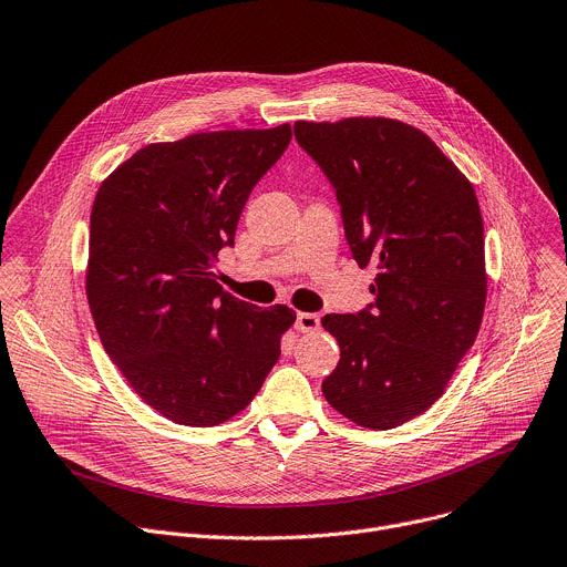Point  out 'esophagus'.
Segmentation results:
<instances>
[{
    "mask_svg": "<svg viewBox=\"0 0 567 567\" xmlns=\"http://www.w3.org/2000/svg\"><path fill=\"white\" fill-rule=\"evenodd\" d=\"M293 326L298 332H317L321 328V319L312 312H298Z\"/></svg>",
    "mask_w": 567,
    "mask_h": 567,
    "instance_id": "1",
    "label": "esophagus"
}]
</instances>
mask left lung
Returning a JSON list of instances; mask_svg holds the SVG:
<instances>
[{"mask_svg": "<svg viewBox=\"0 0 567 567\" xmlns=\"http://www.w3.org/2000/svg\"><path fill=\"white\" fill-rule=\"evenodd\" d=\"M293 135L337 192L357 265L380 269L367 310L321 321L341 348L323 395L357 425L393 430L443 395L477 339L486 262L475 189L398 120L296 122Z\"/></svg>", "mask_w": 567, "mask_h": 567, "instance_id": "8db88e82", "label": "left lung"}]
</instances>
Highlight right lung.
I'll return each mask as SVG.
<instances>
[{
    "mask_svg": "<svg viewBox=\"0 0 567 567\" xmlns=\"http://www.w3.org/2000/svg\"><path fill=\"white\" fill-rule=\"evenodd\" d=\"M291 142V126L196 133L140 148L101 183L85 291L104 350L165 419L219 425L255 398L293 326L217 282L244 205Z\"/></svg>",
    "mask_w": 567,
    "mask_h": 567,
    "instance_id": "add662e5",
    "label": "right lung"
}]
</instances>
